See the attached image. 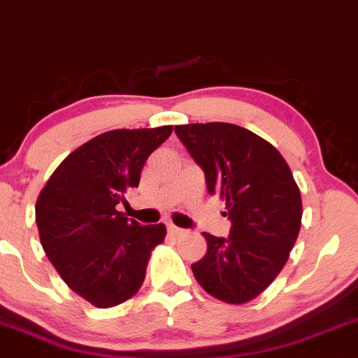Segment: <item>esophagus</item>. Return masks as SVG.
Returning <instances> with one entry per match:
<instances>
[{
    "instance_id": "esophagus-1",
    "label": "esophagus",
    "mask_w": 358,
    "mask_h": 358,
    "mask_svg": "<svg viewBox=\"0 0 358 358\" xmlns=\"http://www.w3.org/2000/svg\"><path fill=\"white\" fill-rule=\"evenodd\" d=\"M168 232H170L171 236H180V234H183V229L176 227L173 224H168Z\"/></svg>"
}]
</instances>
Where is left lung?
<instances>
[{
  "label": "left lung",
  "mask_w": 358,
  "mask_h": 358,
  "mask_svg": "<svg viewBox=\"0 0 358 358\" xmlns=\"http://www.w3.org/2000/svg\"><path fill=\"white\" fill-rule=\"evenodd\" d=\"M203 168L212 195L232 222L227 239L203 232L207 254L193 276L229 305L252 301L285 268L301 227V193L286 159L271 143L229 122L175 126Z\"/></svg>",
  "instance_id": "8db88e82"
}]
</instances>
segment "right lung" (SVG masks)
Segmentation results:
<instances>
[{
  "label": "right lung",
  "mask_w": 358,
  "mask_h": 358,
  "mask_svg": "<svg viewBox=\"0 0 358 358\" xmlns=\"http://www.w3.org/2000/svg\"><path fill=\"white\" fill-rule=\"evenodd\" d=\"M173 126L114 129L73 150L47 180L35 205L42 248L73 293L113 308L138 293L163 224L139 225L117 212L136 188L148 156Z\"/></svg>",
  "instance_id": "obj_1"
}]
</instances>
